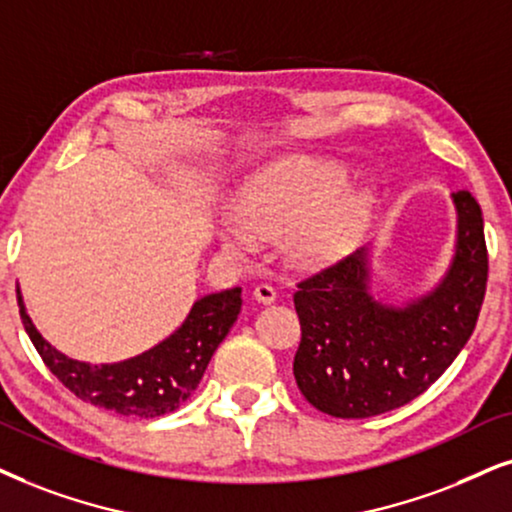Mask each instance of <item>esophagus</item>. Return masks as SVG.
I'll use <instances>...</instances> for the list:
<instances>
[{"mask_svg":"<svg viewBox=\"0 0 512 512\" xmlns=\"http://www.w3.org/2000/svg\"><path fill=\"white\" fill-rule=\"evenodd\" d=\"M252 297L262 304H271L276 302V290L269 283H260V286H255V290H252Z\"/></svg>","mask_w":512,"mask_h":512,"instance_id":"esophagus-1","label":"esophagus"}]
</instances>
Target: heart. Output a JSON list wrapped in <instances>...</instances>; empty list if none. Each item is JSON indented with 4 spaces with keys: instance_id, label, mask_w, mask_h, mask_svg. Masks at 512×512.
Segmentation results:
<instances>
[{
    "instance_id": "obj_1",
    "label": "heart",
    "mask_w": 512,
    "mask_h": 512,
    "mask_svg": "<svg viewBox=\"0 0 512 512\" xmlns=\"http://www.w3.org/2000/svg\"><path fill=\"white\" fill-rule=\"evenodd\" d=\"M345 174L312 160H278L257 170L236 198L241 224H224L219 241L234 255L255 250V236L288 238L290 252L304 264H326L357 241L366 222L368 198L340 191Z\"/></svg>"
}]
</instances>
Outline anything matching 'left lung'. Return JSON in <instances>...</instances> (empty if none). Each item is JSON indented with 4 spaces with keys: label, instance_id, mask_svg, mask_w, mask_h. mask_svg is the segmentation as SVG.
<instances>
[{
    "label": "left lung",
    "instance_id": "left-lung-1",
    "mask_svg": "<svg viewBox=\"0 0 512 512\" xmlns=\"http://www.w3.org/2000/svg\"><path fill=\"white\" fill-rule=\"evenodd\" d=\"M458 241L430 295L394 309L368 295L366 250L297 283L302 340L293 373L304 399L335 418H371L423 394L470 340L487 293L480 203L451 193Z\"/></svg>",
    "mask_w": 512,
    "mask_h": 512
}]
</instances>
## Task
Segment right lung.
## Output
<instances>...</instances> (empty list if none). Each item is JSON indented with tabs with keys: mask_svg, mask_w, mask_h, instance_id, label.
Returning <instances> with one entry per match:
<instances>
[{
	"mask_svg": "<svg viewBox=\"0 0 512 512\" xmlns=\"http://www.w3.org/2000/svg\"><path fill=\"white\" fill-rule=\"evenodd\" d=\"M25 333L51 373L77 399L132 418H158L179 409L196 390L219 342L241 312V288L200 297L170 338L120 364L92 366L68 359L32 326L21 290H16Z\"/></svg>",
	"mask_w": 512,
	"mask_h": 512,
	"instance_id": "1",
	"label": "right lung"
}]
</instances>
